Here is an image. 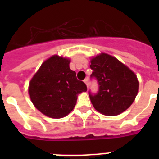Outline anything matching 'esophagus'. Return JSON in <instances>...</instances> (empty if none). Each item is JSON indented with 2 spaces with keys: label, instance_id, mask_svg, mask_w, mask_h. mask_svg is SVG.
I'll return each mask as SVG.
<instances>
[{
  "label": "esophagus",
  "instance_id": "esophagus-1",
  "mask_svg": "<svg viewBox=\"0 0 159 159\" xmlns=\"http://www.w3.org/2000/svg\"><path fill=\"white\" fill-rule=\"evenodd\" d=\"M84 83L87 85V87H88V78H86V79L84 80Z\"/></svg>",
  "mask_w": 159,
  "mask_h": 159
}]
</instances>
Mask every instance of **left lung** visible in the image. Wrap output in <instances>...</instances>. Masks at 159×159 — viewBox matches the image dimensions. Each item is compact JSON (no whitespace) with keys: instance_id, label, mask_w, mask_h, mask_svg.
Instances as JSON below:
<instances>
[{"instance_id":"8db88e82","label":"left lung","mask_w":159,"mask_h":159,"mask_svg":"<svg viewBox=\"0 0 159 159\" xmlns=\"http://www.w3.org/2000/svg\"><path fill=\"white\" fill-rule=\"evenodd\" d=\"M92 77L99 83L97 95L89 94L92 106L102 115L118 116L132 105L139 92L137 76L129 67L106 53L91 58Z\"/></svg>"}]
</instances>
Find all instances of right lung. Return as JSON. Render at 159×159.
<instances>
[{
    "instance_id": "add662e5",
    "label": "right lung",
    "mask_w": 159,
    "mask_h": 159,
    "mask_svg": "<svg viewBox=\"0 0 159 159\" xmlns=\"http://www.w3.org/2000/svg\"><path fill=\"white\" fill-rule=\"evenodd\" d=\"M68 57L55 54L41 64L29 83L31 102L44 116L63 118L73 110L77 96L87 92V86L70 69Z\"/></svg>"
}]
</instances>
